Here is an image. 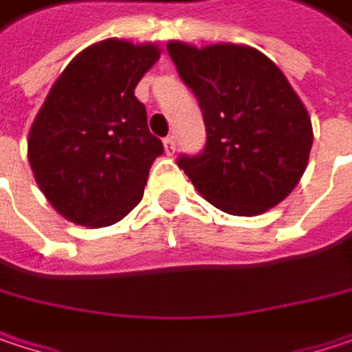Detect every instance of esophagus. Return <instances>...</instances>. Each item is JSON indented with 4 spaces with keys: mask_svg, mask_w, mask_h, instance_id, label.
Returning a JSON list of instances; mask_svg holds the SVG:
<instances>
[{
    "mask_svg": "<svg viewBox=\"0 0 352 352\" xmlns=\"http://www.w3.org/2000/svg\"><path fill=\"white\" fill-rule=\"evenodd\" d=\"M164 148H166V154L172 156L176 152V136H166L164 138Z\"/></svg>",
    "mask_w": 352,
    "mask_h": 352,
    "instance_id": "1",
    "label": "esophagus"
}]
</instances>
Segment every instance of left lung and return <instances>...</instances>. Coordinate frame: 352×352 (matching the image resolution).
Listing matches in <instances>:
<instances>
[{
	"mask_svg": "<svg viewBox=\"0 0 352 352\" xmlns=\"http://www.w3.org/2000/svg\"><path fill=\"white\" fill-rule=\"evenodd\" d=\"M168 54L202 110L206 144L178 166L222 212L254 216L289 196L313 146V126L285 74L264 54L234 43Z\"/></svg>",
	"mask_w": 352,
	"mask_h": 352,
	"instance_id": "1",
	"label": "left lung"
}]
</instances>
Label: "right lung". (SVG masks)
Wrapping results in <instances>:
<instances>
[{"instance_id": "right-lung-1", "label": "right lung", "mask_w": 352, "mask_h": 352, "mask_svg": "<svg viewBox=\"0 0 352 352\" xmlns=\"http://www.w3.org/2000/svg\"><path fill=\"white\" fill-rule=\"evenodd\" d=\"M158 58L152 43L106 39L76 56L50 89L28 152L39 188L67 220L110 226L138 206L164 144L134 89Z\"/></svg>"}]
</instances>
